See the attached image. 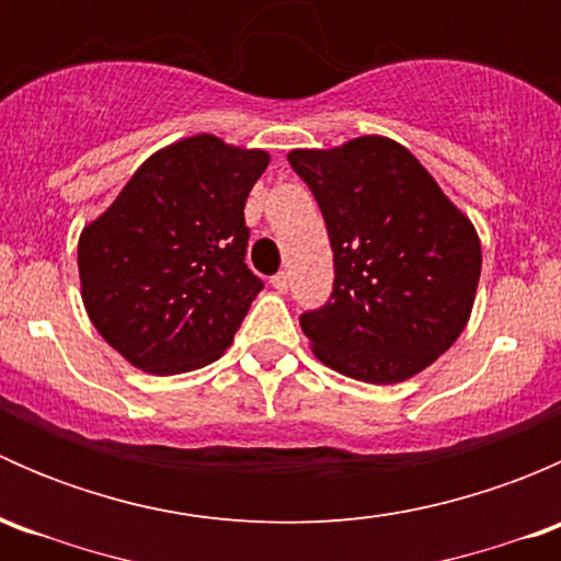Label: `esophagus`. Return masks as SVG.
Wrapping results in <instances>:
<instances>
[{"instance_id":"esophagus-1","label":"esophagus","mask_w":561,"mask_h":561,"mask_svg":"<svg viewBox=\"0 0 561 561\" xmlns=\"http://www.w3.org/2000/svg\"><path fill=\"white\" fill-rule=\"evenodd\" d=\"M271 285H274L276 293H287V287H290V276H287L285 271H279L276 276H271Z\"/></svg>"}]
</instances>
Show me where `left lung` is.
Segmentation results:
<instances>
[{
  "label": "left lung",
  "mask_w": 561,
  "mask_h": 561,
  "mask_svg": "<svg viewBox=\"0 0 561 561\" xmlns=\"http://www.w3.org/2000/svg\"><path fill=\"white\" fill-rule=\"evenodd\" d=\"M333 249V293L301 314L317 358L390 386L432 366L461 336L480 279V239L432 173L396 140L364 135L296 149Z\"/></svg>",
  "instance_id": "1"
}]
</instances>
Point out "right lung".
<instances>
[{
    "mask_svg": "<svg viewBox=\"0 0 561 561\" xmlns=\"http://www.w3.org/2000/svg\"><path fill=\"white\" fill-rule=\"evenodd\" d=\"M265 168V151L192 135L151 154L83 228V307L129 364L181 375L233 344L263 290L244 263V206Z\"/></svg>",
    "mask_w": 561,
    "mask_h": 561,
    "instance_id": "add662e5",
    "label": "right lung"
}]
</instances>
